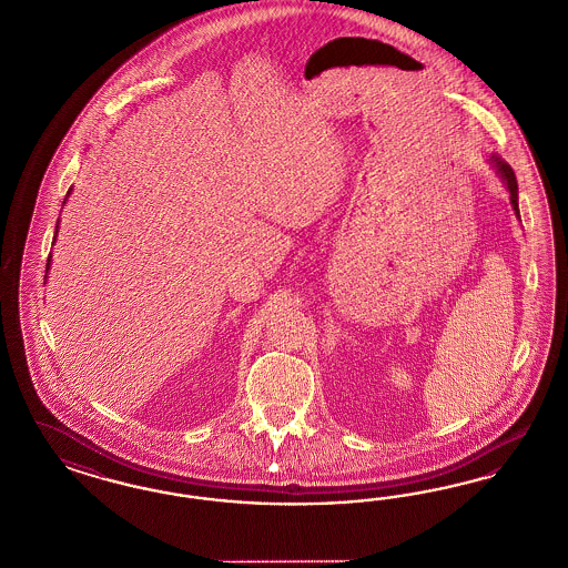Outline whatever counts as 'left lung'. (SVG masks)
Returning a JSON list of instances; mask_svg holds the SVG:
<instances>
[{
    "mask_svg": "<svg viewBox=\"0 0 568 568\" xmlns=\"http://www.w3.org/2000/svg\"><path fill=\"white\" fill-rule=\"evenodd\" d=\"M490 160H493V166L497 169L500 180L505 183V187L509 190V201H511V206H514L516 215L520 217V209H518V182H516V175H514L511 166H509L505 160H500L499 156H490Z\"/></svg>",
    "mask_w": 568,
    "mask_h": 568,
    "instance_id": "obj_1",
    "label": "left lung"
}]
</instances>
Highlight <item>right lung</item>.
<instances>
[{
    "label": "right lung",
    "mask_w": 568,
    "mask_h": 568,
    "mask_svg": "<svg viewBox=\"0 0 568 568\" xmlns=\"http://www.w3.org/2000/svg\"><path fill=\"white\" fill-rule=\"evenodd\" d=\"M57 232H59V222H57V230H54V241H57ZM48 268H50V257L45 262V273H48Z\"/></svg>",
    "instance_id": "right-lung-1"
}]
</instances>
